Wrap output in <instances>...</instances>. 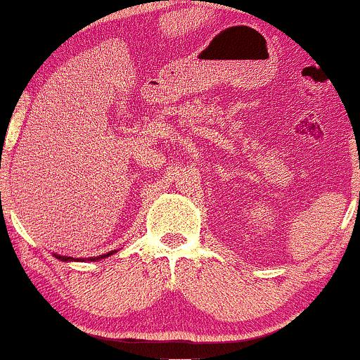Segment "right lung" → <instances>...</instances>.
I'll list each match as a JSON object with an SVG mask.
<instances>
[{
  "label": "right lung",
  "instance_id": "obj_1",
  "mask_svg": "<svg viewBox=\"0 0 360 360\" xmlns=\"http://www.w3.org/2000/svg\"><path fill=\"white\" fill-rule=\"evenodd\" d=\"M115 252L117 250H111V252H108V254H103V255H98V257H89V259H76V257H68V255H59V254H53V257L56 259H59V260H62V262H84V260H101V259H106V257H110L111 254H115Z\"/></svg>",
  "mask_w": 360,
  "mask_h": 360
}]
</instances>
